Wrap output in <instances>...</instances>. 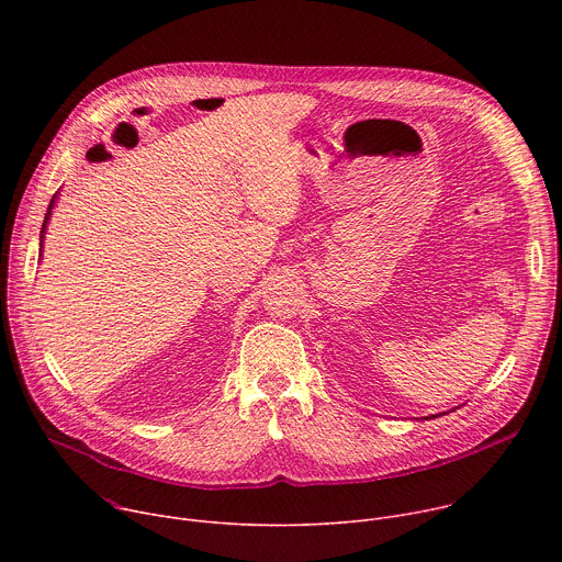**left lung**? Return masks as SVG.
I'll list each match as a JSON object with an SVG mask.
<instances>
[{
  "instance_id": "left-lung-1",
  "label": "left lung",
  "mask_w": 562,
  "mask_h": 562,
  "mask_svg": "<svg viewBox=\"0 0 562 562\" xmlns=\"http://www.w3.org/2000/svg\"><path fill=\"white\" fill-rule=\"evenodd\" d=\"M434 418H436V416H434Z\"/></svg>"
}]
</instances>
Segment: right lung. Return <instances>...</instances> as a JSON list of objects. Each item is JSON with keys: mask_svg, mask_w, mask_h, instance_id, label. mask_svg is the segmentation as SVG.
Returning a JSON list of instances; mask_svg holds the SVG:
<instances>
[{"mask_svg": "<svg viewBox=\"0 0 562 562\" xmlns=\"http://www.w3.org/2000/svg\"><path fill=\"white\" fill-rule=\"evenodd\" d=\"M53 204H55V195H53V200H50V204H48V213H46V217H44V226H42V235H40V237H44V228H46V222H48V215H50Z\"/></svg>", "mask_w": 562, "mask_h": 562, "instance_id": "right-lung-1", "label": "right lung"}]
</instances>
